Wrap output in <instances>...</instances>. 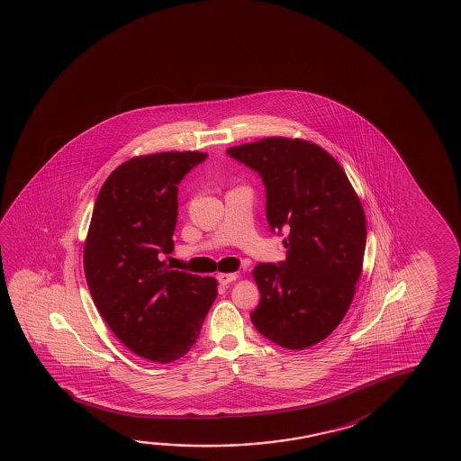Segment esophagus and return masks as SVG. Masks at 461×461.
Masks as SVG:
<instances>
[{"instance_id":"34e87169","label":"esophagus","mask_w":461,"mask_h":461,"mask_svg":"<svg viewBox=\"0 0 461 461\" xmlns=\"http://www.w3.org/2000/svg\"><path fill=\"white\" fill-rule=\"evenodd\" d=\"M238 278V275L236 273H219L217 275V279H219L220 285H223V286H227L230 283H233Z\"/></svg>"}]
</instances>
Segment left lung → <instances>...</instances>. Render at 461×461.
Returning <instances> with one entry per match:
<instances>
[{"mask_svg": "<svg viewBox=\"0 0 461 461\" xmlns=\"http://www.w3.org/2000/svg\"><path fill=\"white\" fill-rule=\"evenodd\" d=\"M260 175L267 220L283 240L286 260L258 264L260 303L250 320L281 348H307L346 317L362 275L366 221L338 160L317 144L265 138L227 149Z\"/></svg>", "mask_w": 461, "mask_h": 461, "instance_id": "1", "label": "left lung"}]
</instances>
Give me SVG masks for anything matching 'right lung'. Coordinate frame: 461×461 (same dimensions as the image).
Wrapping results in <instances>:
<instances>
[{"label":"right lung","instance_id":"obj_1","mask_svg":"<svg viewBox=\"0 0 461 461\" xmlns=\"http://www.w3.org/2000/svg\"><path fill=\"white\" fill-rule=\"evenodd\" d=\"M205 152H158L117 167L99 191L84 249L91 297L113 334L152 362L188 354L217 279L160 260L174 250L178 185Z\"/></svg>","mask_w":461,"mask_h":461}]
</instances>
